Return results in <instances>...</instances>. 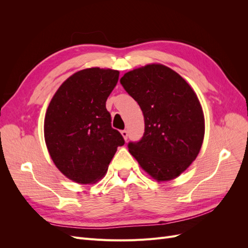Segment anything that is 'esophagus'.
<instances>
[{
	"mask_svg": "<svg viewBox=\"0 0 248 248\" xmlns=\"http://www.w3.org/2000/svg\"><path fill=\"white\" fill-rule=\"evenodd\" d=\"M121 134L123 136L124 140H127V139H128V131L124 129V130H122V131H121Z\"/></svg>",
	"mask_w": 248,
	"mask_h": 248,
	"instance_id": "obj_1",
	"label": "esophagus"
}]
</instances>
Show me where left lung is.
I'll return each instance as SVG.
<instances>
[{
    "mask_svg": "<svg viewBox=\"0 0 248 248\" xmlns=\"http://www.w3.org/2000/svg\"><path fill=\"white\" fill-rule=\"evenodd\" d=\"M120 82L144 114L145 132L128 150L158 181L178 177L197 158L205 133L204 114L191 87L160 64L125 73Z\"/></svg>",
    "mask_w": 248,
    "mask_h": 248,
    "instance_id": "obj_1",
    "label": "left lung"
}]
</instances>
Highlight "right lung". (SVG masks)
I'll use <instances>...</instances> for the list:
<instances>
[{
	"instance_id": "1",
	"label": "right lung",
	"mask_w": 248,
	"mask_h": 248,
	"mask_svg": "<svg viewBox=\"0 0 248 248\" xmlns=\"http://www.w3.org/2000/svg\"><path fill=\"white\" fill-rule=\"evenodd\" d=\"M119 71L89 68L67 78L52 97L44 119V138L56 167L74 182L94 183L106 171L122 134L111 127L106 108Z\"/></svg>"
}]
</instances>
